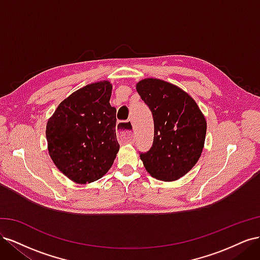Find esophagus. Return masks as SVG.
I'll return each instance as SVG.
<instances>
[{
  "instance_id": "34e87169",
  "label": "esophagus",
  "mask_w": 260,
  "mask_h": 260,
  "mask_svg": "<svg viewBox=\"0 0 260 260\" xmlns=\"http://www.w3.org/2000/svg\"><path fill=\"white\" fill-rule=\"evenodd\" d=\"M125 125H131L130 121H120L117 124V135L118 140L123 143H132L135 141V137L130 129L125 128Z\"/></svg>"
}]
</instances>
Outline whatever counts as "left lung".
I'll return each mask as SVG.
<instances>
[{
    "instance_id": "1",
    "label": "left lung",
    "mask_w": 260,
    "mask_h": 260,
    "mask_svg": "<svg viewBox=\"0 0 260 260\" xmlns=\"http://www.w3.org/2000/svg\"><path fill=\"white\" fill-rule=\"evenodd\" d=\"M137 91L154 119L153 146L141 153V160L153 178L176 181L200 159L207 130L205 116L191 95L170 82L146 78L137 83Z\"/></svg>"
}]
</instances>
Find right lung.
<instances>
[{"instance_id": "add662e5", "label": "right lung", "mask_w": 260, "mask_h": 260, "mask_svg": "<svg viewBox=\"0 0 260 260\" xmlns=\"http://www.w3.org/2000/svg\"><path fill=\"white\" fill-rule=\"evenodd\" d=\"M113 85L104 80L75 91L55 109L46 123L49 154L59 171L78 184L101 179L119 151Z\"/></svg>"}]
</instances>
